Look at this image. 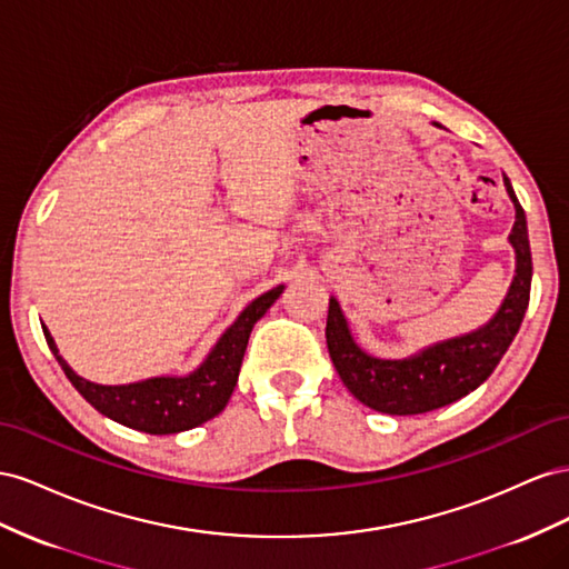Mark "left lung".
I'll list each match as a JSON object with an SVG mask.
<instances>
[{
    "mask_svg": "<svg viewBox=\"0 0 569 569\" xmlns=\"http://www.w3.org/2000/svg\"><path fill=\"white\" fill-rule=\"evenodd\" d=\"M502 183L515 204V226L508 236L515 250V276L498 312L483 327L441 340L402 360H381L355 343L338 300H329V355L340 381L367 408L402 417L443 408L489 379L510 348L529 305L531 250L525 209L517 202L508 176H502Z\"/></svg>",
    "mask_w": 569,
    "mask_h": 569,
    "instance_id": "obj_1",
    "label": "left lung"
}]
</instances>
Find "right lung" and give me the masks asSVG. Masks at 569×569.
<instances>
[{"label":"right lung","instance_id":"right-lung-1","mask_svg":"<svg viewBox=\"0 0 569 569\" xmlns=\"http://www.w3.org/2000/svg\"><path fill=\"white\" fill-rule=\"evenodd\" d=\"M286 286H276L267 293L254 298L246 310L238 315V319L229 329L221 333L217 346L209 350L198 369H192L186 377H152L136 383H119V386H104L94 383L67 365V360L59 355L52 333L42 327L47 346H50L57 362L61 365L63 375L76 386V391L83 396L97 412L119 421V425L164 436L188 431L204 425L207 419L217 417L226 402H229L238 371L242 365V355L248 348V338L252 333L254 323L264 317L269 307L279 300Z\"/></svg>","mask_w":569,"mask_h":569}]
</instances>
